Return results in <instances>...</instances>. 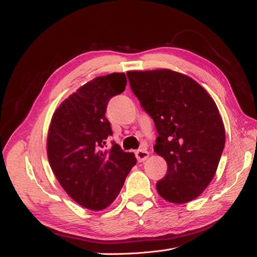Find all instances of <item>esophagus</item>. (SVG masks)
Listing matches in <instances>:
<instances>
[{"label": "esophagus", "instance_id": "esophagus-1", "mask_svg": "<svg viewBox=\"0 0 257 257\" xmlns=\"http://www.w3.org/2000/svg\"><path fill=\"white\" fill-rule=\"evenodd\" d=\"M136 157H137V160L139 162H144L145 160L148 159L149 152L147 151L146 149H139V150L136 151Z\"/></svg>", "mask_w": 257, "mask_h": 257}]
</instances>
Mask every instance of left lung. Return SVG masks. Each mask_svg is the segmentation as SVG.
I'll use <instances>...</instances> for the list:
<instances>
[{
  "label": "left lung",
  "mask_w": 257,
  "mask_h": 257,
  "mask_svg": "<svg viewBox=\"0 0 257 257\" xmlns=\"http://www.w3.org/2000/svg\"><path fill=\"white\" fill-rule=\"evenodd\" d=\"M130 87L154 119L157 155L167 161L158 193L182 204L203 192L216 172L225 144V129L216 103L189 76L171 69L130 70Z\"/></svg>",
  "instance_id": "obj_1"
}]
</instances>
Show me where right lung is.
I'll return each instance as SVG.
<instances>
[{"mask_svg":"<svg viewBox=\"0 0 257 257\" xmlns=\"http://www.w3.org/2000/svg\"><path fill=\"white\" fill-rule=\"evenodd\" d=\"M127 85L123 73L98 76L66 98L54 112L47 135V158L59 184L76 203L105 210L117 198L136 165L133 152L113 144L103 150L110 123L105 117L110 98Z\"/></svg>","mask_w":257,"mask_h":257,"instance_id":"1","label":"right lung"}]
</instances>
